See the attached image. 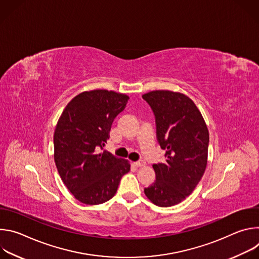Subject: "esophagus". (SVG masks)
Segmentation results:
<instances>
[{"mask_svg":"<svg viewBox=\"0 0 259 259\" xmlns=\"http://www.w3.org/2000/svg\"><path fill=\"white\" fill-rule=\"evenodd\" d=\"M135 165L137 167H144L145 166V162L143 160H138L137 162H135Z\"/></svg>","mask_w":259,"mask_h":259,"instance_id":"1","label":"esophagus"}]
</instances>
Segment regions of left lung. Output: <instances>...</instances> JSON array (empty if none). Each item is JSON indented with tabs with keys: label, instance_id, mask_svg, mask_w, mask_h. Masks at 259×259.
<instances>
[{
	"label": "left lung",
	"instance_id": "obj_1",
	"mask_svg": "<svg viewBox=\"0 0 259 259\" xmlns=\"http://www.w3.org/2000/svg\"><path fill=\"white\" fill-rule=\"evenodd\" d=\"M156 121L157 140L165 161L154 164L156 180L145 196L160 207L186 199L201 180L206 166L209 133L200 110L184 94L158 90L142 95Z\"/></svg>",
	"mask_w": 259,
	"mask_h": 259
}]
</instances>
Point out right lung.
I'll return each mask as SVG.
<instances>
[{
  "label": "right lung",
  "instance_id": "obj_1",
  "mask_svg": "<svg viewBox=\"0 0 259 259\" xmlns=\"http://www.w3.org/2000/svg\"><path fill=\"white\" fill-rule=\"evenodd\" d=\"M129 97L107 90L83 92L65 106L54 132V160L67 190L87 205L112 199L128 161L100 153Z\"/></svg>",
  "mask_w": 259,
  "mask_h": 259
}]
</instances>
